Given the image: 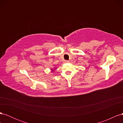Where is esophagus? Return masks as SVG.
<instances>
[{
	"instance_id": "esophagus-1",
	"label": "esophagus",
	"mask_w": 123,
	"mask_h": 123,
	"mask_svg": "<svg viewBox=\"0 0 123 123\" xmlns=\"http://www.w3.org/2000/svg\"><path fill=\"white\" fill-rule=\"evenodd\" d=\"M69 62V61H68V60H66V61H64V62H65V63H68V62Z\"/></svg>"
}]
</instances>
